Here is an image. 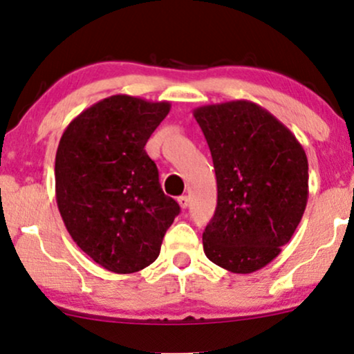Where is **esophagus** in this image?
<instances>
[{"instance_id": "1", "label": "esophagus", "mask_w": 354, "mask_h": 354, "mask_svg": "<svg viewBox=\"0 0 354 354\" xmlns=\"http://www.w3.org/2000/svg\"><path fill=\"white\" fill-rule=\"evenodd\" d=\"M177 203H178V205H180L182 209H187L188 205H190V200H188V196L182 195V196L177 198Z\"/></svg>"}]
</instances>
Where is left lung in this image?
<instances>
[{"mask_svg":"<svg viewBox=\"0 0 354 354\" xmlns=\"http://www.w3.org/2000/svg\"><path fill=\"white\" fill-rule=\"evenodd\" d=\"M217 180L214 217L203 232L207 259L234 274L274 261L308 203V158L297 137L248 100L193 109Z\"/></svg>","mask_w":354,"mask_h":354,"instance_id":"obj_1","label":"left lung"}]
</instances>
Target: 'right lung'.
<instances>
[{
    "label": "right lung",
    "instance_id": "right-lung-1",
    "mask_svg": "<svg viewBox=\"0 0 354 354\" xmlns=\"http://www.w3.org/2000/svg\"><path fill=\"white\" fill-rule=\"evenodd\" d=\"M169 111V101L113 95L82 111L59 140L57 209L77 246L111 272L154 263L180 212L145 151Z\"/></svg>",
    "mask_w": 354,
    "mask_h": 354
}]
</instances>
